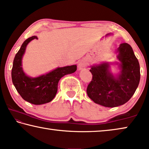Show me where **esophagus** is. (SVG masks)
I'll return each mask as SVG.
<instances>
[{"mask_svg": "<svg viewBox=\"0 0 149 149\" xmlns=\"http://www.w3.org/2000/svg\"><path fill=\"white\" fill-rule=\"evenodd\" d=\"M87 63L86 62V61H85L84 60H80L79 62V64H78V68H79V70H83L87 67Z\"/></svg>", "mask_w": 149, "mask_h": 149, "instance_id": "esophagus-1", "label": "esophagus"}]
</instances>
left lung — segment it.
Segmentation results:
<instances>
[{
    "label": "left lung",
    "instance_id": "1",
    "mask_svg": "<svg viewBox=\"0 0 149 149\" xmlns=\"http://www.w3.org/2000/svg\"><path fill=\"white\" fill-rule=\"evenodd\" d=\"M120 72L116 77L110 72L109 63L93 65L91 81L87 88L88 97L106 107H116L127 102L139 84L140 66L132 47L124 42L117 50ZM118 64V63H117Z\"/></svg>",
    "mask_w": 149,
    "mask_h": 149
}]
</instances>
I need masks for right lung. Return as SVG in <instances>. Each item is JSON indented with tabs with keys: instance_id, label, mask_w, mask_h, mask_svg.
Returning <instances> with one entry per match:
<instances>
[{
	"instance_id": "1",
	"label": "right lung",
	"mask_w": 149,
	"mask_h": 149,
	"mask_svg": "<svg viewBox=\"0 0 149 149\" xmlns=\"http://www.w3.org/2000/svg\"><path fill=\"white\" fill-rule=\"evenodd\" d=\"M33 36L27 39L15 56L12 69V83L17 91L23 99L31 104L39 105L49 102L54 99L58 91L59 80L65 75L75 72L76 65L57 68L48 74L37 77L27 76L22 68V59L26 47L33 39Z\"/></svg>"
}]
</instances>
